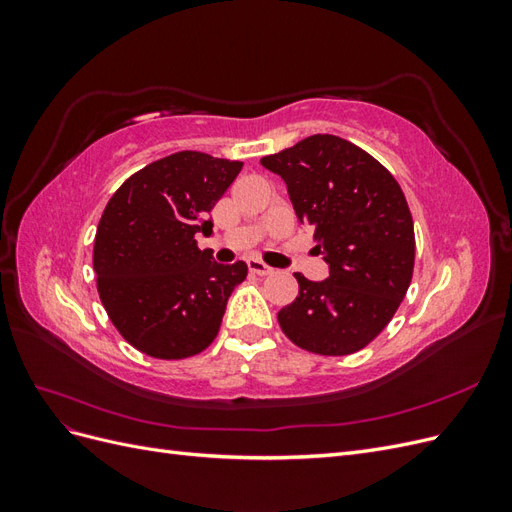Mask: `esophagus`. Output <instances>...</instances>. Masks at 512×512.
I'll return each instance as SVG.
<instances>
[{"instance_id":"1","label":"esophagus","mask_w":512,"mask_h":512,"mask_svg":"<svg viewBox=\"0 0 512 512\" xmlns=\"http://www.w3.org/2000/svg\"><path fill=\"white\" fill-rule=\"evenodd\" d=\"M247 269L256 275H273V269L269 265H265V262H260L258 258L247 260Z\"/></svg>"}]
</instances>
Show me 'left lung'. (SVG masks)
Wrapping results in <instances>:
<instances>
[{"instance_id": "1", "label": "left lung", "mask_w": 512, "mask_h": 512, "mask_svg": "<svg viewBox=\"0 0 512 512\" xmlns=\"http://www.w3.org/2000/svg\"><path fill=\"white\" fill-rule=\"evenodd\" d=\"M260 164L280 175L329 277L294 273L299 297L277 314L292 344L324 356L365 348L391 322L414 269V224L395 177L367 151L314 134Z\"/></svg>"}]
</instances>
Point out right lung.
<instances>
[{
	"label": "right lung",
	"mask_w": 512,
	"mask_h": 512,
	"mask_svg": "<svg viewBox=\"0 0 512 512\" xmlns=\"http://www.w3.org/2000/svg\"><path fill=\"white\" fill-rule=\"evenodd\" d=\"M243 162L179 151L138 170L108 200L94 241L100 301L128 344L153 359L203 352L220 331L247 265L198 250L215 203Z\"/></svg>",
	"instance_id": "right-lung-1"
}]
</instances>
